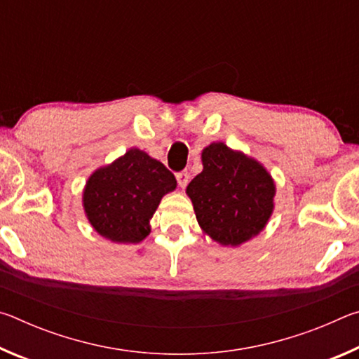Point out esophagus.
Masks as SVG:
<instances>
[{
	"mask_svg": "<svg viewBox=\"0 0 359 359\" xmlns=\"http://www.w3.org/2000/svg\"><path fill=\"white\" fill-rule=\"evenodd\" d=\"M175 179H177V184L180 188H185L188 184V179H190V175H188L187 171H180L175 174Z\"/></svg>",
	"mask_w": 359,
	"mask_h": 359,
	"instance_id": "34e87169",
	"label": "esophagus"
}]
</instances>
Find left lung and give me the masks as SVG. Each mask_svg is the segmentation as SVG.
<instances>
[{"label": "left lung", "mask_w": 359, "mask_h": 359, "mask_svg": "<svg viewBox=\"0 0 359 359\" xmlns=\"http://www.w3.org/2000/svg\"><path fill=\"white\" fill-rule=\"evenodd\" d=\"M201 158L203 172L187 187L199 226L222 245H241L269 220L274 180L257 160L223 142L210 144Z\"/></svg>", "instance_id": "1"}]
</instances>
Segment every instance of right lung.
<instances>
[{
  "mask_svg": "<svg viewBox=\"0 0 359 359\" xmlns=\"http://www.w3.org/2000/svg\"><path fill=\"white\" fill-rule=\"evenodd\" d=\"M175 185L174 174L163 163L131 149L90 175L82 199L85 214L102 238L137 244L149 236V222L161 198Z\"/></svg>",
  "mask_w": 359,
  "mask_h": 359,
  "instance_id": "1",
  "label": "right lung"
}]
</instances>
